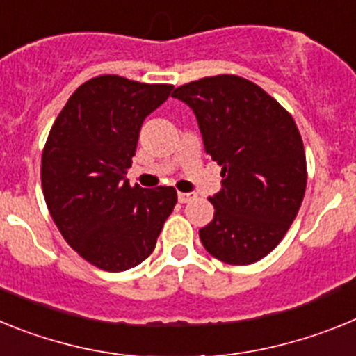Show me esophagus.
<instances>
[{"label":"esophagus","instance_id":"1","mask_svg":"<svg viewBox=\"0 0 356 356\" xmlns=\"http://www.w3.org/2000/svg\"><path fill=\"white\" fill-rule=\"evenodd\" d=\"M196 197V193H178V201L180 203H188Z\"/></svg>","mask_w":356,"mask_h":356}]
</instances>
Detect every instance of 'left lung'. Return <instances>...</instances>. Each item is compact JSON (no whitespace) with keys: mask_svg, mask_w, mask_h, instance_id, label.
Segmentation results:
<instances>
[{"mask_svg":"<svg viewBox=\"0 0 356 356\" xmlns=\"http://www.w3.org/2000/svg\"><path fill=\"white\" fill-rule=\"evenodd\" d=\"M193 108L205 151L221 165L213 219L200 229L221 262L248 266L271 253L298 216L307 188L294 119L259 85L234 74L201 78L172 92Z\"/></svg>","mask_w":356,"mask_h":356,"instance_id":"left-lung-1","label":"left lung"}]
</instances>
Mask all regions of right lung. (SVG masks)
I'll return each mask as SVG.
<instances>
[{
  "instance_id": "obj_1",
  "label": "right lung",
  "mask_w": 356,
  "mask_h": 356,
  "mask_svg": "<svg viewBox=\"0 0 356 356\" xmlns=\"http://www.w3.org/2000/svg\"><path fill=\"white\" fill-rule=\"evenodd\" d=\"M171 90L96 76L69 97L46 140L40 180L49 213L69 246L103 271L144 262L176 205L172 187H130L124 178L144 119Z\"/></svg>"
}]
</instances>
